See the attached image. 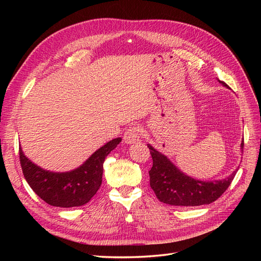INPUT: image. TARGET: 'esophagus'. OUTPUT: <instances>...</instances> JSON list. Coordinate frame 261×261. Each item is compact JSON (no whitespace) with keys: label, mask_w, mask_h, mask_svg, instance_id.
Masks as SVG:
<instances>
[{"label":"esophagus","mask_w":261,"mask_h":261,"mask_svg":"<svg viewBox=\"0 0 261 261\" xmlns=\"http://www.w3.org/2000/svg\"><path fill=\"white\" fill-rule=\"evenodd\" d=\"M140 138V130L137 126H132V127L127 128L124 134V141L126 144H134L139 141Z\"/></svg>","instance_id":"34e87169"}]
</instances>
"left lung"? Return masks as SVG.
<instances>
[{
	"instance_id": "1",
	"label": "left lung",
	"mask_w": 261,
	"mask_h": 261,
	"mask_svg": "<svg viewBox=\"0 0 261 261\" xmlns=\"http://www.w3.org/2000/svg\"><path fill=\"white\" fill-rule=\"evenodd\" d=\"M219 81V80H218ZM221 85L227 87L224 82ZM152 156V168L149 171L150 187L153 189L160 201L171 206H201L217 200L222 195L238 172L236 169L230 176L219 180H199L186 175L177 169L167 155L148 145ZM244 143L241 144L243 152Z\"/></svg>"
}]
</instances>
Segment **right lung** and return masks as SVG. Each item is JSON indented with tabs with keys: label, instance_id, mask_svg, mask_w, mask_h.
<instances>
[{
	"label": "right lung",
	"instance_id": "obj_1",
	"mask_svg": "<svg viewBox=\"0 0 261 261\" xmlns=\"http://www.w3.org/2000/svg\"><path fill=\"white\" fill-rule=\"evenodd\" d=\"M121 141L120 137L110 140L94 151L81 167L69 172H51L38 167L23 154L19 147L23 176L33 191L51 206L61 208L84 206L101 186L106 156Z\"/></svg>",
	"mask_w": 261,
	"mask_h": 261
}]
</instances>
